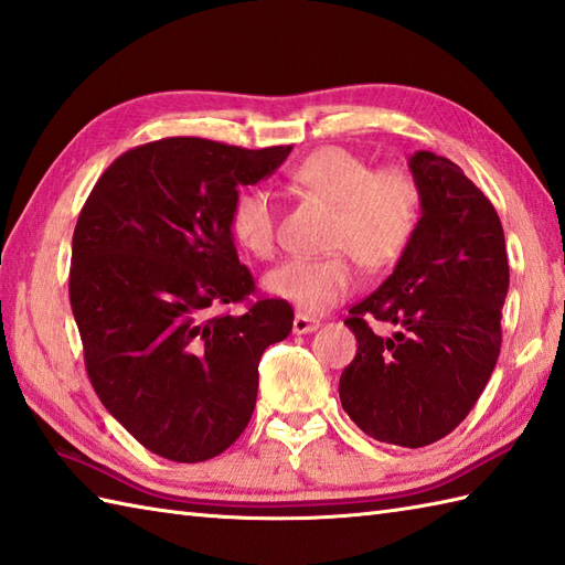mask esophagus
<instances>
[{
  "mask_svg": "<svg viewBox=\"0 0 565 565\" xmlns=\"http://www.w3.org/2000/svg\"><path fill=\"white\" fill-rule=\"evenodd\" d=\"M320 328V320L318 318H310V316H303L298 313L294 318V332L296 334H308V332H316Z\"/></svg>",
  "mask_w": 565,
  "mask_h": 565,
  "instance_id": "esophagus-1",
  "label": "esophagus"
}]
</instances>
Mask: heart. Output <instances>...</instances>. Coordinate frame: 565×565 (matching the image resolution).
<instances>
[{
	"label": "heart",
	"instance_id": "1",
	"mask_svg": "<svg viewBox=\"0 0 565 565\" xmlns=\"http://www.w3.org/2000/svg\"><path fill=\"white\" fill-rule=\"evenodd\" d=\"M291 186L332 209L328 257L289 259L264 276V289L296 306L301 313L322 316L356 289L350 255L369 271H383L411 247L419 225V186L398 167L371 172V164L347 148L328 146L298 162ZM274 199L262 189H245L231 206V233L239 249L257 259L276 252Z\"/></svg>",
	"mask_w": 565,
	"mask_h": 565
}]
</instances>
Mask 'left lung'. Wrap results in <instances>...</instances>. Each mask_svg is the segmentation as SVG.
<instances>
[{"label":"left lung","instance_id":"1","mask_svg":"<svg viewBox=\"0 0 565 565\" xmlns=\"http://www.w3.org/2000/svg\"><path fill=\"white\" fill-rule=\"evenodd\" d=\"M407 164L423 215L393 274L344 320L356 354L340 401L369 437L417 449L481 398L500 354L510 264L493 203L459 164L427 150ZM374 321L394 334L381 339Z\"/></svg>","mask_w":565,"mask_h":565}]
</instances>
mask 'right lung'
<instances>
[{
    "label": "right lung",
    "instance_id": "1",
    "mask_svg": "<svg viewBox=\"0 0 565 565\" xmlns=\"http://www.w3.org/2000/svg\"><path fill=\"white\" fill-rule=\"evenodd\" d=\"M289 152L146 142L109 164L79 211L70 306L84 366L106 411L162 459L199 463L231 447L255 411L264 350L294 328L281 298L209 316L255 294L231 206Z\"/></svg>",
    "mask_w": 565,
    "mask_h": 565
}]
</instances>
